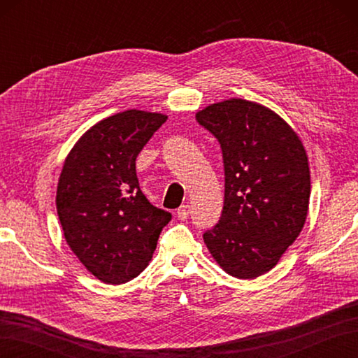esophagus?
<instances>
[{
    "mask_svg": "<svg viewBox=\"0 0 358 358\" xmlns=\"http://www.w3.org/2000/svg\"><path fill=\"white\" fill-rule=\"evenodd\" d=\"M189 214H191V206H189V204H183V206H180L177 210L178 220H186Z\"/></svg>",
    "mask_w": 358,
    "mask_h": 358,
    "instance_id": "34e87169",
    "label": "esophagus"
}]
</instances>
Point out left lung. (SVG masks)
Listing matches in <instances>:
<instances>
[{
  "mask_svg": "<svg viewBox=\"0 0 358 358\" xmlns=\"http://www.w3.org/2000/svg\"><path fill=\"white\" fill-rule=\"evenodd\" d=\"M223 152L224 206L203 234L226 273L252 280L269 272L306 222L310 175L305 146L278 113L229 98L196 112Z\"/></svg>",
  "mask_w": 358,
  "mask_h": 358,
  "instance_id": "8db88e82",
  "label": "left lung"
}]
</instances>
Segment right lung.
<instances>
[{"label":"right lung","instance_id":"obj_1","mask_svg":"<svg viewBox=\"0 0 358 358\" xmlns=\"http://www.w3.org/2000/svg\"><path fill=\"white\" fill-rule=\"evenodd\" d=\"M167 115L131 109L98 121L67 154L57 187L66 243L108 285L135 278L152 260L171 214L148 201L135 159Z\"/></svg>","mask_w":358,"mask_h":358}]
</instances>
